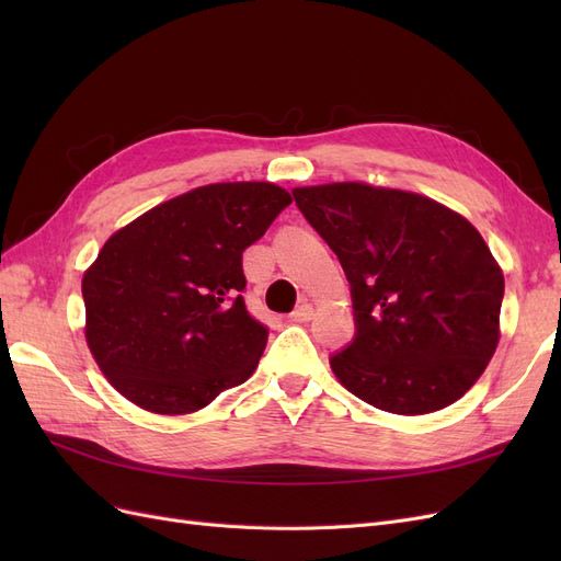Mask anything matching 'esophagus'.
Masks as SVG:
<instances>
[{
    "mask_svg": "<svg viewBox=\"0 0 561 561\" xmlns=\"http://www.w3.org/2000/svg\"><path fill=\"white\" fill-rule=\"evenodd\" d=\"M313 316H316V309L311 307L309 301H304L297 311H293L290 320H293V322H309Z\"/></svg>",
    "mask_w": 561,
    "mask_h": 561,
    "instance_id": "34e87169",
    "label": "esophagus"
}]
</instances>
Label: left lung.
<instances>
[{
	"label": "left lung",
	"instance_id": "1",
	"mask_svg": "<svg viewBox=\"0 0 561 561\" xmlns=\"http://www.w3.org/2000/svg\"><path fill=\"white\" fill-rule=\"evenodd\" d=\"M351 283L355 339L330 367L377 410H445L482 377L501 339L503 271L463 215L367 182L295 186Z\"/></svg>",
	"mask_w": 561,
	"mask_h": 561
}]
</instances>
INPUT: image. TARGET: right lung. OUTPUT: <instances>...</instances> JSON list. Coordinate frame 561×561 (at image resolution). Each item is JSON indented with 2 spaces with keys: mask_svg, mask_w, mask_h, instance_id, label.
<instances>
[{
  "mask_svg": "<svg viewBox=\"0 0 561 561\" xmlns=\"http://www.w3.org/2000/svg\"><path fill=\"white\" fill-rule=\"evenodd\" d=\"M290 203L274 182H215L110 236L81 295L87 344L118 393L180 416L250 379L268 330L241 297L243 250Z\"/></svg>",
  "mask_w": 561,
  "mask_h": 561,
  "instance_id": "add662e5",
  "label": "right lung"
}]
</instances>
